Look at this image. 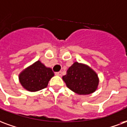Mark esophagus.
Here are the masks:
<instances>
[{
  "label": "esophagus",
  "instance_id": "1",
  "mask_svg": "<svg viewBox=\"0 0 127 127\" xmlns=\"http://www.w3.org/2000/svg\"><path fill=\"white\" fill-rule=\"evenodd\" d=\"M61 74H62V73H61V71H59V72H56V73H55V75H58V76H61Z\"/></svg>",
  "mask_w": 127,
  "mask_h": 127
}]
</instances>
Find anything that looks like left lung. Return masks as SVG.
<instances>
[{
    "label": "left lung",
    "instance_id": "8db88e82",
    "mask_svg": "<svg viewBox=\"0 0 127 127\" xmlns=\"http://www.w3.org/2000/svg\"><path fill=\"white\" fill-rule=\"evenodd\" d=\"M68 89L79 95H88L96 91L99 85L97 73L87 64L75 62L63 77Z\"/></svg>",
    "mask_w": 127,
    "mask_h": 127
}]
</instances>
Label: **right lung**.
<instances>
[{
	"label": "right lung",
	"mask_w": 127,
	"mask_h": 127,
	"mask_svg": "<svg viewBox=\"0 0 127 127\" xmlns=\"http://www.w3.org/2000/svg\"><path fill=\"white\" fill-rule=\"evenodd\" d=\"M54 75L52 68L37 61L21 72L19 80L24 89L34 92L46 88Z\"/></svg>",
	"instance_id": "add662e5"
}]
</instances>
